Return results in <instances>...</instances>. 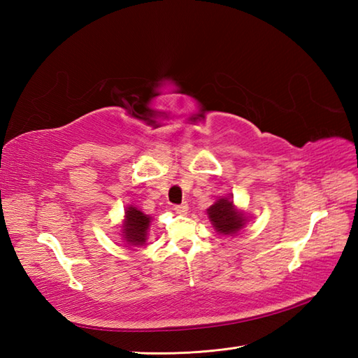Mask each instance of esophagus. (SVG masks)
I'll return each instance as SVG.
<instances>
[{
    "instance_id": "1",
    "label": "esophagus",
    "mask_w": 358,
    "mask_h": 358,
    "mask_svg": "<svg viewBox=\"0 0 358 358\" xmlns=\"http://www.w3.org/2000/svg\"><path fill=\"white\" fill-rule=\"evenodd\" d=\"M187 209H189V206H187V203L175 204V206H173V210H175V212H177V214H186V212H187Z\"/></svg>"
}]
</instances>
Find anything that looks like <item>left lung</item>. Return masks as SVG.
<instances>
[{
	"label": "left lung",
	"mask_w": 358,
	"mask_h": 358,
	"mask_svg": "<svg viewBox=\"0 0 358 358\" xmlns=\"http://www.w3.org/2000/svg\"><path fill=\"white\" fill-rule=\"evenodd\" d=\"M208 214L212 224L215 226L218 234L223 235H232L237 234L243 224H245V218H243L241 212L234 208L232 200L222 199L208 209Z\"/></svg>",
	"instance_id": "8db88e82"
}]
</instances>
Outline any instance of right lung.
<instances>
[{"instance_id": "obj_1", "label": "right lung", "mask_w": 358, "mask_h": 358, "mask_svg": "<svg viewBox=\"0 0 358 358\" xmlns=\"http://www.w3.org/2000/svg\"><path fill=\"white\" fill-rule=\"evenodd\" d=\"M150 223V217L144 215L141 210L134 206H129L126 209V222H124V240L131 243L132 246L143 245L146 241L148 227Z\"/></svg>"}]
</instances>
